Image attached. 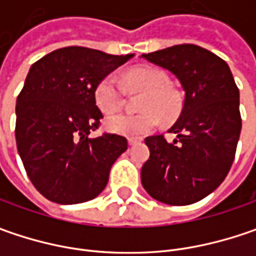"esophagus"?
Segmentation results:
<instances>
[{
  "label": "esophagus",
  "instance_id": "obj_1",
  "mask_svg": "<svg viewBox=\"0 0 256 256\" xmlns=\"http://www.w3.org/2000/svg\"><path fill=\"white\" fill-rule=\"evenodd\" d=\"M136 144H140L138 140H134V138H130V140H128V145H130V146H134V145H136Z\"/></svg>",
  "mask_w": 256,
  "mask_h": 256
}]
</instances>
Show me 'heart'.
I'll list each match as a JSON object with an SVG mask.
<instances>
[{"label": "heart", "instance_id": "heart-1", "mask_svg": "<svg viewBox=\"0 0 256 256\" xmlns=\"http://www.w3.org/2000/svg\"><path fill=\"white\" fill-rule=\"evenodd\" d=\"M124 81L131 90L142 91L138 114H118L105 121L108 131L130 138H141L155 130L161 118L171 122L182 111L181 91L168 82V75L160 68L136 66L124 75ZM94 98L104 114L116 112L124 104V88L115 75H105L95 85Z\"/></svg>", "mask_w": 256, "mask_h": 256}]
</instances>
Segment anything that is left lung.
I'll use <instances>...</instances> for the list:
<instances>
[{"instance_id":"8db88e82","label":"left lung","mask_w":256,"mask_h":256,"mask_svg":"<svg viewBox=\"0 0 256 256\" xmlns=\"http://www.w3.org/2000/svg\"><path fill=\"white\" fill-rule=\"evenodd\" d=\"M171 71L185 91L181 115L170 132L145 138L150 158L141 182L154 200L190 205L215 191L235 158L241 134L240 90L228 64L194 44L174 45L142 55Z\"/></svg>"}]
</instances>
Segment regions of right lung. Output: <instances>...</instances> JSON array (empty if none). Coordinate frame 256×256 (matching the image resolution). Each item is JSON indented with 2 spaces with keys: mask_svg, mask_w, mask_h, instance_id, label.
<instances>
[{
  "mask_svg": "<svg viewBox=\"0 0 256 256\" xmlns=\"http://www.w3.org/2000/svg\"><path fill=\"white\" fill-rule=\"evenodd\" d=\"M132 54L110 55L85 46H65L32 64L16 98L15 140L32 185L56 204H80L100 195L110 170L128 148L125 136L98 130V81Z\"/></svg>",
  "mask_w": 256,
  "mask_h": 256,
  "instance_id": "add662e5",
  "label": "right lung"
}]
</instances>
